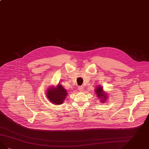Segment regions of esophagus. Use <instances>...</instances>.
I'll list each match as a JSON object with an SVG mask.
<instances>
[{"label": "esophagus", "instance_id": "34e87169", "mask_svg": "<svg viewBox=\"0 0 149 149\" xmlns=\"http://www.w3.org/2000/svg\"><path fill=\"white\" fill-rule=\"evenodd\" d=\"M77 89L79 90V91H82L84 90V87L82 86H79L77 87Z\"/></svg>", "mask_w": 149, "mask_h": 149}]
</instances>
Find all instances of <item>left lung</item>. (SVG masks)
<instances>
[{
  "instance_id": "1",
  "label": "left lung",
  "mask_w": 149,
  "mask_h": 149,
  "mask_svg": "<svg viewBox=\"0 0 149 149\" xmlns=\"http://www.w3.org/2000/svg\"><path fill=\"white\" fill-rule=\"evenodd\" d=\"M95 92L97 97L99 98H101L100 99H101V101H106L107 96L106 95V94H104L102 88L101 86H100L97 87L96 89Z\"/></svg>"
}]
</instances>
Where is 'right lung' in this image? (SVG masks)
Returning a JSON list of instances; mask_svg holds the SVG:
<instances>
[{"instance_id": "obj_1", "label": "right lung", "mask_w": 149, "mask_h": 149, "mask_svg": "<svg viewBox=\"0 0 149 149\" xmlns=\"http://www.w3.org/2000/svg\"><path fill=\"white\" fill-rule=\"evenodd\" d=\"M49 88L47 91V97L49 100L56 105L63 104L67 96V91L61 84L56 88Z\"/></svg>"}]
</instances>
